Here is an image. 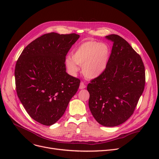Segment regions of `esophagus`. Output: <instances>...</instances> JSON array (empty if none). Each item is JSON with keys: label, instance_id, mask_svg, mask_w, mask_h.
<instances>
[{"label": "esophagus", "instance_id": "1", "mask_svg": "<svg viewBox=\"0 0 159 159\" xmlns=\"http://www.w3.org/2000/svg\"><path fill=\"white\" fill-rule=\"evenodd\" d=\"M86 87V86L84 84V83L83 82H81L80 84V86H79V89H84Z\"/></svg>", "mask_w": 159, "mask_h": 159}]
</instances>
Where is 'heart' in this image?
Here are the masks:
<instances>
[{
  "label": "heart",
  "instance_id": "heart-1",
  "mask_svg": "<svg viewBox=\"0 0 159 159\" xmlns=\"http://www.w3.org/2000/svg\"><path fill=\"white\" fill-rule=\"evenodd\" d=\"M110 56V48L106 43H98L88 40L75 48L71 58L67 57L66 65L69 72L76 74L79 70L77 64L82 66V71L89 79L97 78L106 70Z\"/></svg>",
  "mask_w": 159,
  "mask_h": 159
}]
</instances>
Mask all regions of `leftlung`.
I'll return each mask as SVG.
<instances>
[{"label":"left lung","mask_w":159,"mask_h":159,"mask_svg":"<svg viewBox=\"0 0 159 159\" xmlns=\"http://www.w3.org/2000/svg\"><path fill=\"white\" fill-rule=\"evenodd\" d=\"M106 39L113 43L104 72L90 81L89 107L95 120L113 127L133 115L144 89L145 68L140 56L128 42L117 35Z\"/></svg>","instance_id":"left-lung-1"}]
</instances>
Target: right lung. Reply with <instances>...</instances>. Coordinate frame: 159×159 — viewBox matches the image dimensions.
Masks as SVG:
<instances>
[{
  "label": "right lung",
  "instance_id": "obj_1",
  "mask_svg": "<svg viewBox=\"0 0 159 159\" xmlns=\"http://www.w3.org/2000/svg\"><path fill=\"white\" fill-rule=\"evenodd\" d=\"M79 35L52 32L24 49L15 69L16 91L28 115L51 126L64 115L80 80L66 72V56Z\"/></svg>",
  "mask_w": 159,
  "mask_h": 159
}]
</instances>
